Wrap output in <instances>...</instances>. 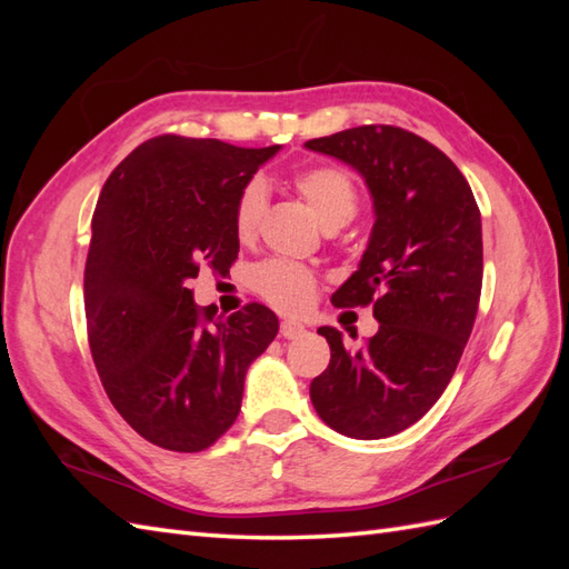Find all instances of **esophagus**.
<instances>
[{
    "label": "esophagus",
    "instance_id": "esophagus-1",
    "mask_svg": "<svg viewBox=\"0 0 569 569\" xmlns=\"http://www.w3.org/2000/svg\"><path fill=\"white\" fill-rule=\"evenodd\" d=\"M281 335L286 337V340H298L300 335H306V325L293 322V320H283L281 322Z\"/></svg>",
    "mask_w": 569,
    "mask_h": 569
}]
</instances>
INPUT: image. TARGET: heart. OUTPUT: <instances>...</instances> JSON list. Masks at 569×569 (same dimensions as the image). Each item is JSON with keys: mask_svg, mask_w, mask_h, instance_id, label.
<instances>
[{"mask_svg": "<svg viewBox=\"0 0 569 569\" xmlns=\"http://www.w3.org/2000/svg\"><path fill=\"white\" fill-rule=\"evenodd\" d=\"M296 190L303 196L316 212L325 229H337L352 220L359 208V190L352 176L337 166H312L296 173ZM266 183L259 178H251L239 190L234 200V232L241 241H249L257 234L259 222L266 210ZM253 291L263 300H269L281 312H303L312 306L318 296V276L308 266L288 261V259H269L261 261L251 273Z\"/></svg>", "mask_w": 569, "mask_h": 569, "instance_id": "obj_1", "label": "heart"}]
</instances>
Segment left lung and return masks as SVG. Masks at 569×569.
Masks as SVG:
<instances>
[{
	"instance_id": "8db88e82",
	"label": "left lung",
	"mask_w": 569,
	"mask_h": 569,
	"mask_svg": "<svg viewBox=\"0 0 569 569\" xmlns=\"http://www.w3.org/2000/svg\"><path fill=\"white\" fill-rule=\"evenodd\" d=\"M361 173L373 229L337 308L373 306L379 332L349 352L318 332L330 365L310 383L318 416L357 440L391 438L428 413L450 383L475 328L485 247L471 188L447 156L413 131L365 124L306 141Z\"/></svg>"
}]
</instances>
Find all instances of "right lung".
I'll return each instance as SVG.
<instances>
[{
    "label": "right lung",
    "mask_w": 569,
    "mask_h": 569,
    "mask_svg": "<svg viewBox=\"0 0 569 569\" xmlns=\"http://www.w3.org/2000/svg\"><path fill=\"white\" fill-rule=\"evenodd\" d=\"M278 149L153 137L100 192L84 263L90 352L119 416L163 450H208L232 428L247 369L278 332L261 303L222 318L188 288L200 269L229 273L234 200Z\"/></svg>",
    "instance_id": "add662e5"
}]
</instances>
